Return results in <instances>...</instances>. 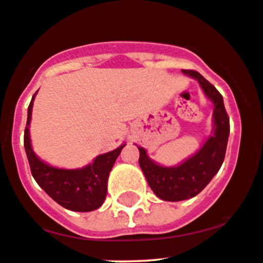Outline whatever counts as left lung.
I'll return each mask as SVG.
<instances>
[{
  "instance_id": "8db88e82",
  "label": "left lung",
  "mask_w": 263,
  "mask_h": 263,
  "mask_svg": "<svg viewBox=\"0 0 263 263\" xmlns=\"http://www.w3.org/2000/svg\"><path fill=\"white\" fill-rule=\"evenodd\" d=\"M182 72L200 82L206 96L215 105L213 135L197 154L177 167L158 166L147 157L145 148L138 147V163L151 190L161 200L172 202L195 197L210 183L223 163L230 135V118L222 95L197 71L182 70Z\"/></svg>"
}]
</instances>
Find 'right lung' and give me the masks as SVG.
I'll list each match as a JSON object with an SVG mask.
<instances>
[{"label":"right lung","instance_id":"obj_1","mask_svg":"<svg viewBox=\"0 0 263 263\" xmlns=\"http://www.w3.org/2000/svg\"><path fill=\"white\" fill-rule=\"evenodd\" d=\"M33 100L34 96L28 106L24 137L26 155L33 178L52 200L65 209L77 212L97 210L107 195L109 171L125 145L105 155H100L93 163L80 170H62L46 164L33 154L31 148L28 125L32 114Z\"/></svg>","mask_w":263,"mask_h":263}]
</instances>
